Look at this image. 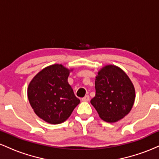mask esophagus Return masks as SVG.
<instances>
[{"label": "esophagus", "mask_w": 159, "mask_h": 159, "mask_svg": "<svg viewBox=\"0 0 159 159\" xmlns=\"http://www.w3.org/2000/svg\"><path fill=\"white\" fill-rule=\"evenodd\" d=\"M89 99H90V96H89L88 95H86L84 97L81 98V100L83 102H87V101H89Z\"/></svg>", "instance_id": "34e87169"}]
</instances>
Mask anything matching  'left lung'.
I'll use <instances>...</instances> for the list:
<instances>
[{"label":"left lung","instance_id":"8db88e82","mask_svg":"<svg viewBox=\"0 0 159 159\" xmlns=\"http://www.w3.org/2000/svg\"><path fill=\"white\" fill-rule=\"evenodd\" d=\"M95 88L96 95L90 103L104 121L117 122L132 110L135 90L130 78L120 67L103 66L96 77Z\"/></svg>","mask_w":159,"mask_h":159}]
</instances>
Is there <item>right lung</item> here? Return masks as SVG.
Listing matches in <instances>:
<instances>
[{"label":"right lung","instance_id":"add662e5","mask_svg":"<svg viewBox=\"0 0 159 159\" xmlns=\"http://www.w3.org/2000/svg\"><path fill=\"white\" fill-rule=\"evenodd\" d=\"M72 70L62 64L48 66L38 72L27 87L30 106L34 113L47 123H63L80 103L68 83Z\"/></svg>","mask_w":159,"mask_h":159}]
</instances>
